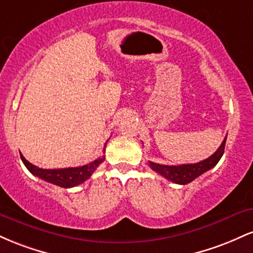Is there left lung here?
I'll return each mask as SVG.
<instances>
[{
  "instance_id": "8db88e82",
  "label": "left lung",
  "mask_w": 253,
  "mask_h": 253,
  "mask_svg": "<svg viewBox=\"0 0 253 253\" xmlns=\"http://www.w3.org/2000/svg\"><path fill=\"white\" fill-rule=\"evenodd\" d=\"M227 136H225L222 144L215 152L211 155L210 158L205 159V161L199 162L195 164H182V165H163V164H157L153 162H149L150 168L159 175L165 177L169 181L177 183V184H188L191 181L201 176L206 171L211 170L220 161L225 151V144Z\"/></svg>"
}]
</instances>
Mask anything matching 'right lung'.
<instances>
[{
  "label": "right lung",
  "mask_w": 253,
  "mask_h": 253,
  "mask_svg": "<svg viewBox=\"0 0 253 253\" xmlns=\"http://www.w3.org/2000/svg\"><path fill=\"white\" fill-rule=\"evenodd\" d=\"M106 145H104V149H106ZM20 157H21V161L24 162L25 167L27 168L32 175L62 188H72L78 184H82L92 175V172L97 169L98 165L104 161V157H100L96 161L83 165V167L65 168V169H42V168H38L36 165L30 163L22 156V153H20Z\"/></svg>",
  "instance_id": "right-lung-1"
}]
</instances>
